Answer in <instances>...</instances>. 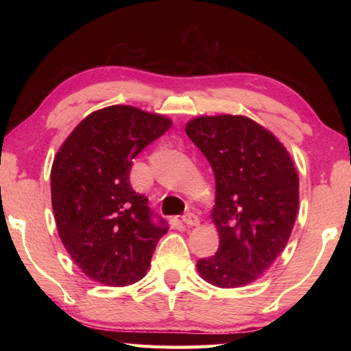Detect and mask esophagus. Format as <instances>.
I'll return each instance as SVG.
<instances>
[{"instance_id": "esophagus-1", "label": "esophagus", "mask_w": 351, "mask_h": 351, "mask_svg": "<svg viewBox=\"0 0 351 351\" xmlns=\"http://www.w3.org/2000/svg\"><path fill=\"white\" fill-rule=\"evenodd\" d=\"M182 221H184V224H187V226H198L199 218H198V215H195L193 212H187L186 215L182 217Z\"/></svg>"}]
</instances>
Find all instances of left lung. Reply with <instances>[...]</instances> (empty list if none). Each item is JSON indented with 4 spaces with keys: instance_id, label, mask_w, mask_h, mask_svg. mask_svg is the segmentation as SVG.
<instances>
[{
    "instance_id": "8db88e82",
    "label": "left lung",
    "mask_w": 351,
    "mask_h": 351,
    "mask_svg": "<svg viewBox=\"0 0 351 351\" xmlns=\"http://www.w3.org/2000/svg\"><path fill=\"white\" fill-rule=\"evenodd\" d=\"M186 133L215 175V255L199 258L207 283L239 288L271 268L287 246L299 207V176L274 134L246 116H201Z\"/></svg>"
}]
</instances>
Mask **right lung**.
Instances as JSON below:
<instances>
[{
  "instance_id": "right-lung-1",
  "label": "right lung",
  "mask_w": 351,
  "mask_h": 351,
  "mask_svg": "<svg viewBox=\"0 0 351 351\" xmlns=\"http://www.w3.org/2000/svg\"><path fill=\"white\" fill-rule=\"evenodd\" d=\"M171 127L169 117L130 105L88 114L63 142L51 170L57 230L75 265L93 280L127 287L147 274L169 226L156 223L130 184L133 159Z\"/></svg>"
}]
</instances>
